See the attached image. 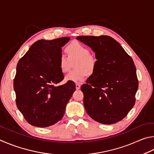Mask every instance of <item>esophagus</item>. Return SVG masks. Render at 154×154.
Segmentation results:
<instances>
[{"label":"esophagus","mask_w":154,"mask_h":154,"mask_svg":"<svg viewBox=\"0 0 154 154\" xmlns=\"http://www.w3.org/2000/svg\"><path fill=\"white\" fill-rule=\"evenodd\" d=\"M75 88H76L77 90H79L80 88V84H75Z\"/></svg>","instance_id":"esophagus-1"}]
</instances>
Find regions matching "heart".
<instances>
[{"instance_id":"b5f03b06","label":"heart","mask_w":154,"mask_h":154,"mask_svg":"<svg viewBox=\"0 0 154 154\" xmlns=\"http://www.w3.org/2000/svg\"><path fill=\"white\" fill-rule=\"evenodd\" d=\"M66 55H61L59 57V67L62 72H67L71 68L72 63L75 61L74 68L67 74L65 80L66 81L75 83L82 82L85 79L87 75H92L95 72L97 60L88 48L79 42H73L66 47Z\"/></svg>"}]
</instances>
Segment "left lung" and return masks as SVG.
Instances as JSON below:
<instances>
[{
    "mask_svg": "<svg viewBox=\"0 0 154 154\" xmlns=\"http://www.w3.org/2000/svg\"><path fill=\"white\" fill-rule=\"evenodd\" d=\"M76 39L95 53V72L81 86L86 112L99 123L112 125L125 118L135 103L139 81L131 57L109 36Z\"/></svg>",
    "mask_w": 154,
    "mask_h": 154,
    "instance_id": "obj_1",
    "label": "left lung"
}]
</instances>
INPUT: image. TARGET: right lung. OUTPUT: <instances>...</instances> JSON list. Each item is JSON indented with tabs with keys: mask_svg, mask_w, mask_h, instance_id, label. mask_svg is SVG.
<instances>
[{
	"mask_svg": "<svg viewBox=\"0 0 154 154\" xmlns=\"http://www.w3.org/2000/svg\"><path fill=\"white\" fill-rule=\"evenodd\" d=\"M69 40H38L18 61L13 80L16 105L32 126L47 127L61 120L75 91L74 82L57 85L64 78L59 64L61 47Z\"/></svg>",
	"mask_w": 154,
	"mask_h": 154,
	"instance_id": "1",
	"label": "right lung"
}]
</instances>
